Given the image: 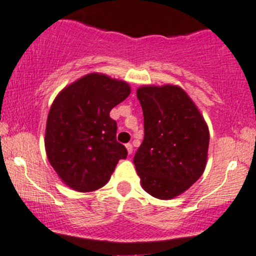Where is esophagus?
<instances>
[{"mask_svg": "<svg viewBox=\"0 0 256 256\" xmlns=\"http://www.w3.org/2000/svg\"><path fill=\"white\" fill-rule=\"evenodd\" d=\"M126 150H128V153H130V154H132L133 146L130 144V143H128V144H126Z\"/></svg>", "mask_w": 256, "mask_h": 256, "instance_id": "1", "label": "esophagus"}]
</instances>
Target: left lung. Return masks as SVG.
Wrapping results in <instances>:
<instances>
[{
    "mask_svg": "<svg viewBox=\"0 0 256 256\" xmlns=\"http://www.w3.org/2000/svg\"><path fill=\"white\" fill-rule=\"evenodd\" d=\"M137 98L144 116V140L133 158L140 184L156 198H174L205 171L208 126L178 85H144Z\"/></svg>",
    "mask_w": 256,
    "mask_h": 256,
    "instance_id": "8db88e82",
    "label": "left lung"
}]
</instances>
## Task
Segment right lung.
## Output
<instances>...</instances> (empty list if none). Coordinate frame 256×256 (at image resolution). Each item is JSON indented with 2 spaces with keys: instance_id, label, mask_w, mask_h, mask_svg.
<instances>
[{
  "instance_id": "right-lung-1",
  "label": "right lung",
  "mask_w": 256,
  "mask_h": 256,
  "mask_svg": "<svg viewBox=\"0 0 256 256\" xmlns=\"http://www.w3.org/2000/svg\"><path fill=\"white\" fill-rule=\"evenodd\" d=\"M130 94L126 82L90 72L65 86L52 102L46 122V156L70 188H100L118 160L126 157V147L116 142V122L109 113Z\"/></svg>"
}]
</instances>
